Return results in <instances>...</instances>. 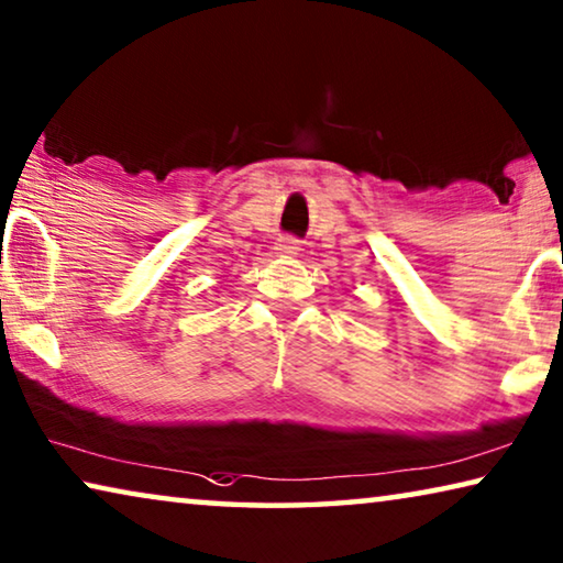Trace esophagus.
Listing matches in <instances>:
<instances>
[{
    "label": "esophagus",
    "instance_id": "1",
    "mask_svg": "<svg viewBox=\"0 0 563 563\" xmlns=\"http://www.w3.org/2000/svg\"><path fill=\"white\" fill-rule=\"evenodd\" d=\"M298 240L292 238H280L278 242H275V253L278 255H298Z\"/></svg>",
    "mask_w": 563,
    "mask_h": 563
}]
</instances>
